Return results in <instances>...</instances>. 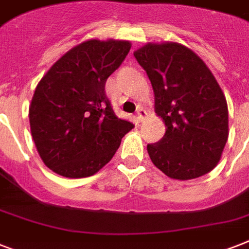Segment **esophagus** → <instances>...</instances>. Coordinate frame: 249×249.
I'll list each match as a JSON object with an SVG mask.
<instances>
[{"label":"esophagus","mask_w":249,"mask_h":249,"mask_svg":"<svg viewBox=\"0 0 249 249\" xmlns=\"http://www.w3.org/2000/svg\"><path fill=\"white\" fill-rule=\"evenodd\" d=\"M146 115H147L146 109L143 107H138V109H137V120L142 121L146 117Z\"/></svg>","instance_id":"esophagus-1"}]
</instances>
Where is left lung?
Returning a JSON list of instances; mask_svg holds the SVG:
<instances>
[{
  "label": "left lung",
  "instance_id": "8db88e82",
  "mask_svg": "<svg viewBox=\"0 0 249 249\" xmlns=\"http://www.w3.org/2000/svg\"><path fill=\"white\" fill-rule=\"evenodd\" d=\"M155 94L165 134L147 144L148 155L174 179L204 176L220 161L229 137L226 98L199 56L176 42L147 44L134 52Z\"/></svg>",
  "mask_w": 249,
  "mask_h": 249
}]
</instances>
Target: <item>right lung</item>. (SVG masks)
<instances>
[{
  "instance_id": "right-lung-1",
  "label": "right lung",
  "mask_w": 249,
  "mask_h": 249,
  "mask_svg": "<svg viewBox=\"0 0 249 249\" xmlns=\"http://www.w3.org/2000/svg\"><path fill=\"white\" fill-rule=\"evenodd\" d=\"M129 50V41H85L53 64L37 85L29 107L31 133L42 161L56 174H95L134 126L115 115L105 90Z\"/></svg>"
}]
</instances>
